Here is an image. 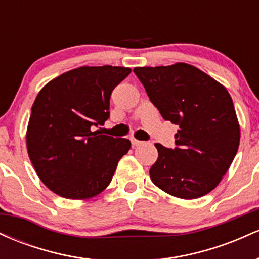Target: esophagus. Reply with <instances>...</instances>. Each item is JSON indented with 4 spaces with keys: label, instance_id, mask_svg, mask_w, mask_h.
<instances>
[{
    "label": "esophagus",
    "instance_id": "obj_1",
    "mask_svg": "<svg viewBox=\"0 0 259 259\" xmlns=\"http://www.w3.org/2000/svg\"><path fill=\"white\" fill-rule=\"evenodd\" d=\"M132 144H133V146H140V145H142V144H144V142L140 141V140L132 139Z\"/></svg>",
    "mask_w": 259,
    "mask_h": 259
}]
</instances>
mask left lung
<instances>
[{
    "instance_id": "left-lung-1",
    "label": "left lung",
    "mask_w": 259,
    "mask_h": 259,
    "mask_svg": "<svg viewBox=\"0 0 259 259\" xmlns=\"http://www.w3.org/2000/svg\"><path fill=\"white\" fill-rule=\"evenodd\" d=\"M134 73L162 117L179 126L174 150L154 145L158 158L150 169L152 183L184 200L207 195L221 183L240 144L228 90L187 63L136 67Z\"/></svg>"
}]
</instances>
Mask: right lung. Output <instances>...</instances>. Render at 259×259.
Here are the masks:
<instances>
[{"label": "right lung", "instance_id": "add662e5", "mask_svg": "<svg viewBox=\"0 0 259 259\" xmlns=\"http://www.w3.org/2000/svg\"><path fill=\"white\" fill-rule=\"evenodd\" d=\"M130 72L125 67L85 65L51 80L37 94L26 147L40 180L55 194L86 200L109 185L132 144L92 129L109 118L112 91Z\"/></svg>", "mask_w": 259, "mask_h": 259}]
</instances>
